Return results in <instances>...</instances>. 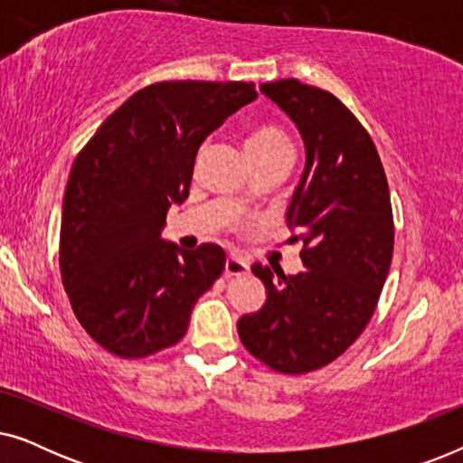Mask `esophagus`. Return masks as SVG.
<instances>
[{
    "label": "esophagus",
    "mask_w": 463,
    "mask_h": 463,
    "mask_svg": "<svg viewBox=\"0 0 463 463\" xmlns=\"http://www.w3.org/2000/svg\"><path fill=\"white\" fill-rule=\"evenodd\" d=\"M249 271V263L240 257H227L225 259V276H244Z\"/></svg>",
    "instance_id": "esophagus-1"
}]
</instances>
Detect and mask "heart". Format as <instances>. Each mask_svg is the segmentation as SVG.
<instances>
[{"label": "heart", "instance_id": "1", "mask_svg": "<svg viewBox=\"0 0 463 463\" xmlns=\"http://www.w3.org/2000/svg\"><path fill=\"white\" fill-rule=\"evenodd\" d=\"M244 149L250 160L269 154H278V151H290V154H293V145H290L288 137L284 135L282 130H278L276 126L269 124H261L250 128L249 135L244 138Z\"/></svg>", "mask_w": 463, "mask_h": 463}]
</instances>
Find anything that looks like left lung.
Instances as JSON below:
<instances>
[{
  "instance_id": "1",
  "label": "left lung",
  "mask_w": 463,
  "mask_h": 463,
  "mask_svg": "<svg viewBox=\"0 0 463 463\" xmlns=\"http://www.w3.org/2000/svg\"><path fill=\"white\" fill-rule=\"evenodd\" d=\"M261 92L306 145L287 223L299 230L293 238L307 269L284 276L252 265L268 299L238 320V335L269 369L301 375L339 358L369 325L390 271L394 219L375 143L337 97L299 80L261 84Z\"/></svg>"
}]
</instances>
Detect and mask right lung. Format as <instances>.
I'll use <instances>...</instances> for the list:
<instances>
[{"label":"right lung","mask_w":463,"mask_h":463,"mask_svg":"<svg viewBox=\"0 0 463 463\" xmlns=\"http://www.w3.org/2000/svg\"><path fill=\"white\" fill-rule=\"evenodd\" d=\"M257 99L246 81H157L118 107L69 175L61 276L75 318L107 352L145 358L183 339L192 309L225 268L217 244L162 240L189 195L200 145Z\"/></svg>","instance_id":"obj_1"}]
</instances>
